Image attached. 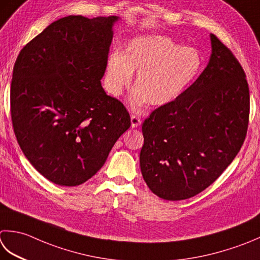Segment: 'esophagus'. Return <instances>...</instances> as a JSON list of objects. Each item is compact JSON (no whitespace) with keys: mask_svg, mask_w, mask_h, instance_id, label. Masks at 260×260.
<instances>
[{"mask_svg":"<svg viewBox=\"0 0 260 260\" xmlns=\"http://www.w3.org/2000/svg\"><path fill=\"white\" fill-rule=\"evenodd\" d=\"M141 123H142V120H141V118H140L139 116H136V115H132L131 116V126H132V128H135V127L140 126Z\"/></svg>","mask_w":260,"mask_h":260,"instance_id":"esophagus-1","label":"esophagus"}]
</instances>
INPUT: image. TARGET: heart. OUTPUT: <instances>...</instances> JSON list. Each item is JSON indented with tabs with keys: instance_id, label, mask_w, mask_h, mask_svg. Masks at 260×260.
I'll use <instances>...</instances> for the list:
<instances>
[{
	"instance_id": "1",
	"label": "heart",
	"mask_w": 260,
	"mask_h": 260,
	"mask_svg": "<svg viewBox=\"0 0 260 260\" xmlns=\"http://www.w3.org/2000/svg\"><path fill=\"white\" fill-rule=\"evenodd\" d=\"M202 66V55L194 47H182L162 35L137 36L127 43L124 54L108 56L105 85L111 95H119L137 72L131 105L141 107L149 101L151 106L164 107L186 92Z\"/></svg>"
}]
</instances>
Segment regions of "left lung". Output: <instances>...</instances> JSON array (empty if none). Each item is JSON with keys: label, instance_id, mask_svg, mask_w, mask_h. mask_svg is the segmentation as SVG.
<instances>
[{"label": "left lung", "instance_id": "1", "mask_svg": "<svg viewBox=\"0 0 260 260\" xmlns=\"http://www.w3.org/2000/svg\"><path fill=\"white\" fill-rule=\"evenodd\" d=\"M205 70L179 99L152 111L142 125L143 179L167 201L200 194L230 166L243 144L249 88L240 63L216 36Z\"/></svg>", "mask_w": 260, "mask_h": 260}]
</instances>
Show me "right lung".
Here are the masks:
<instances>
[{"mask_svg": "<svg viewBox=\"0 0 260 260\" xmlns=\"http://www.w3.org/2000/svg\"><path fill=\"white\" fill-rule=\"evenodd\" d=\"M118 20L62 18L25 45L15 60L14 134L35 169L56 185L89 180L131 126L124 105L101 85Z\"/></svg>", "mask_w": 260, "mask_h": 260, "instance_id": "right-lung-1", "label": "right lung"}]
</instances>
